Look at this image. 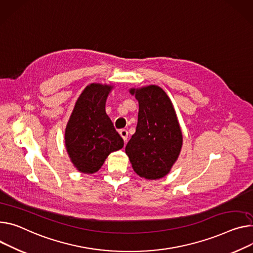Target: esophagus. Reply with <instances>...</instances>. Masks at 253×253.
Here are the masks:
<instances>
[{
	"instance_id": "esophagus-1",
	"label": "esophagus",
	"mask_w": 253,
	"mask_h": 253,
	"mask_svg": "<svg viewBox=\"0 0 253 253\" xmlns=\"http://www.w3.org/2000/svg\"><path fill=\"white\" fill-rule=\"evenodd\" d=\"M120 134L122 135V138L124 139V141L126 143V140H127V135H128V132L126 129H121L120 130Z\"/></svg>"
}]
</instances>
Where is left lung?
I'll list each match as a JSON object with an SVG mask.
<instances>
[{
    "label": "left lung",
    "instance_id": "left-lung-1",
    "mask_svg": "<svg viewBox=\"0 0 253 253\" xmlns=\"http://www.w3.org/2000/svg\"><path fill=\"white\" fill-rule=\"evenodd\" d=\"M139 101L138 125L126 146L134 172L146 179L164 177L178 158L182 133L167 94L151 85L129 91Z\"/></svg>",
    "mask_w": 253,
    "mask_h": 253
}]
</instances>
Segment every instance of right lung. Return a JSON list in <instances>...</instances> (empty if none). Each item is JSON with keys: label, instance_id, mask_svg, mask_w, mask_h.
<instances>
[{"label": "right lung", "instance_id": "obj_1", "mask_svg": "<svg viewBox=\"0 0 253 253\" xmlns=\"http://www.w3.org/2000/svg\"><path fill=\"white\" fill-rule=\"evenodd\" d=\"M111 86L91 84L78 98L67 125L66 148L73 164L83 173H94L103 165L111 152L124 147L105 112Z\"/></svg>", "mask_w": 253, "mask_h": 253}]
</instances>
